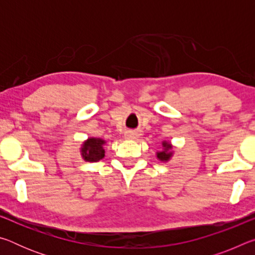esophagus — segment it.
I'll return each instance as SVG.
<instances>
[{
  "label": "esophagus",
  "instance_id": "1",
  "mask_svg": "<svg viewBox=\"0 0 255 255\" xmlns=\"http://www.w3.org/2000/svg\"><path fill=\"white\" fill-rule=\"evenodd\" d=\"M125 137L127 138V139H135V138L138 137V133L136 131H132V130H129L125 132Z\"/></svg>",
  "mask_w": 255,
  "mask_h": 255
}]
</instances>
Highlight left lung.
<instances>
[{"label": "left lung", "mask_w": 255, "mask_h": 255, "mask_svg": "<svg viewBox=\"0 0 255 255\" xmlns=\"http://www.w3.org/2000/svg\"><path fill=\"white\" fill-rule=\"evenodd\" d=\"M163 146H164V147H165V150H163V152L157 153V157H158L159 159H161V161L166 162L167 159H169V158L171 157V153L167 152V150L171 149L172 146H171L170 144H167V143H163Z\"/></svg>", "instance_id": "left-lung-1"}]
</instances>
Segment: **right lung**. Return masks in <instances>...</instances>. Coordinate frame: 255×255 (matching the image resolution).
<instances>
[{
    "label": "right lung",
    "instance_id": "right-lung-1",
    "mask_svg": "<svg viewBox=\"0 0 255 255\" xmlns=\"http://www.w3.org/2000/svg\"><path fill=\"white\" fill-rule=\"evenodd\" d=\"M103 144H105V140L100 138H89L82 148V155L84 159L89 162L100 161L105 156V149L102 147Z\"/></svg>",
    "mask_w": 255,
    "mask_h": 255
}]
</instances>
